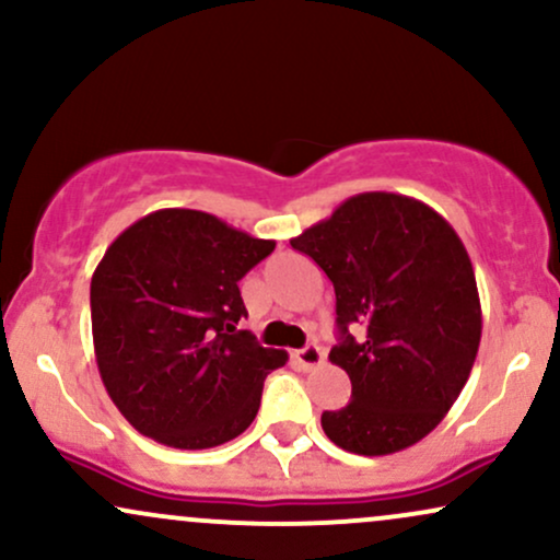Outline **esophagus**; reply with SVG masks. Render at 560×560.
Listing matches in <instances>:
<instances>
[{"mask_svg":"<svg viewBox=\"0 0 560 560\" xmlns=\"http://www.w3.org/2000/svg\"><path fill=\"white\" fill-rule=\"evenodd\" d=\"M294 361L300 363V369L311 371V369H318L320 363H324V350H320L318 345H305L302 350H294Z\"/></svg>","mask_w":560,"mask_h":560,"instance_id":"obj_1","label":"esophagus"}]
</instances>
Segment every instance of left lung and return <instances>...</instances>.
<instances>
[{"label": "left lung", "mask_w": 560, "mask_h": 560, "mask_svg": "<svg viewBox=\"0 0 560 560\" xmlns=\"http://www.w3.org/2000/svg\"><path fill=\"white\" fill-rule=\"evenodd\" d=\"M289 244L324 268L337 294L329 361L347 371L352 397L324 410L326 436L358 455L416 445L477 361L481 305L460 236L419 199L365 191Z\"/></svg>", "instance_id": "left-lung-1"}]
</instances>
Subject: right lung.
I'll return each mask as SVG.
<instances>
[{"instance_id":"obj_1","label":"right lung","mask_w":560,"mask_h":560,"mask_svg":"<svg viewBox=\"0 0 560 560\" xmlns=\"http://www.w3.org/2000/svg\"><path fill=\"white\" fill-rule=\"evenodd\" d=\"M202 210L139 218L92 276L100 376L137 432L178 450L218 447L255 421L284 350L236 331L240 279L273 253Z\"/></svg>"}]
</instances>
